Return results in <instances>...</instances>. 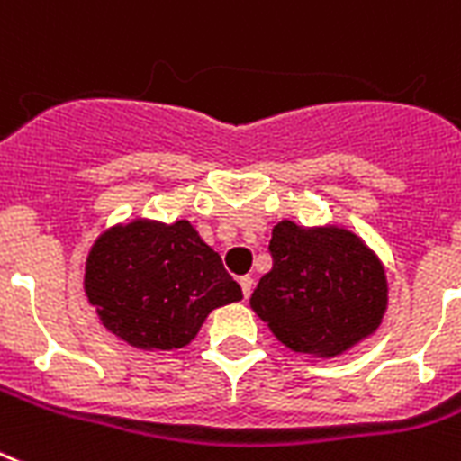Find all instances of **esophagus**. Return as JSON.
<instances>
[{"label": "esophagus", "mask_w": 461, "mask_h": 461, "mask_svg": "<svg viewBox=\"0 0 461 461\" xmlns=\"http://www.w3.org/2000/svg\"><path fill=\"white\" fill-rule=\"evenodd\" d=\"M240 288H242V294H245V297H249V294H252V288H254V278H249V276H242Z\"/></svg>", "instance_id": "esophagus-1"}]
</instances>
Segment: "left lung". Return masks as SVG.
<instances>
[{"label": "left lung", "instance_id": "left-lung-1", "mask_svg": "<svg viewBox=\"0 0 461 461\" xmlns=\"http://www.w3.org/2000/svg\"><path fill=\"white\" fill-rule=\"evenodd\" d=\"M274 267L249 307L297 355L333 359L376 333L388 309V271L376 249L342 223L271 230Z\"/></svg>", "mask_w": 461, "mask_h": 461}]
</instances>
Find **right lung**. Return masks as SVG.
Wrapping results in <instances>:
<instances>
[{
  "mask_svg": "<svg viewBox=\"0 0 461 461\" xmlns=\"http://www.w3.org/2000/svg\"><path fill=\"white\" fill-rule=\"evenodd\" d=\"M83 290L102 326L145 352L185 348L213 309L242 300L219 252L190 221L149 216L99 233L85 259Z\"/></svg>",
  "mask_w": 461,
  "mask_h": 461,
  "instance_id": "right-lung-1",
  "label": "right lung"
}]
</instances>
